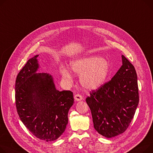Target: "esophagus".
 Masks as SVG:
<instances>
[{"mask_svg": "<svg viewBox=\"0 0 153 153\" xmlns=\"http://www.w3.org/2000/svg\"><path fill=\"white\" fill-rule=\"evenodd\" d=\"M74 99H75L76 101H79L82 100H83V97H82V95H79V94H76V95H75V96H74Z\"/></svg>", "mask_w": 153, "mask_h": 153, "instance_id": "34e87169", "label": "esophagus"}]
</instances>
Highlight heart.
Here are the masks:
<instances>
[{"instance_id": "heart-1", "label": "heart", "mask_w": 153, "mask_h": 153, "mask_svg": "<svg viewBox=\"0 0 153 153\" xmlns=\"http://www.w3.org/2000/svg\"><path fill=\"white\" fill-rule=\"evenodd\" d=\"M70 68L75 73L81 74L80 82L87 90H95L102 85L108 76L109 63L104 58L89 56L74 59L70 63ZM63 79L68 84L73 82V76L65 68L60 69Z\"/></svg>"}]
</instances>
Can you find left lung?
Wrapping results in <instances>:
<instances>
[{
    "instance_id": "left-lung-1",
    "label": "left lung",
    "mask_w": 153,
    "mask_h": 153,
    "mask_svg": "<svg viewBox=\"0 0 153 153\" xmlns=\"http://www.w3.org/2000/svg\"><path fill=\"white\" fill-rule=\"evenodd\" d=\"M122 59L123 65L111 80L90 91L86 98L95 129L106 138L124 133L139 103L135 69L124 55Z\"/></svg>"
}]
</instances>
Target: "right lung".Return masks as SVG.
Segmentation results:
<instances>
[{"label": "right lung", "mask_w": 153, "mask_h": 153, "mask_svg": "<svg viewBox=\"0 0 153 153\" xmlns=\"http://www.w3.org/2000/svg\"><path fill=\"white\" fill-rule=\"evenodd\" d=\"M38 56L29 59L16 77V107L22 123L35 137L52 141L66 129L73 94L56 90L51 75L36 73Z\"/></svg>", "instance_id": "add662e5"}]
</instances>
